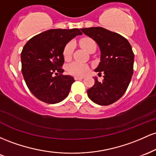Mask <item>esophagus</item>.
I'll return each instance as SVG.
<instances>
[{"label":"esophagus","mask_w":156,"mask_h":156,"mask_svg":"<svg viewBox=\"0 0 156 156\" xmlns=\"http://www.w3.org/2000/svg\"><path fill=\"white\" fill-rule=\"evenodd\" d=\"M84 78V77H79V76H76L75 77V79L76 80H81Z\"/></svg>","instance_id":"esophagus-1"}]
</instances>
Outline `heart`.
I'll return each instance as SVG.
<instances>
[{
	"label": "heart",
	"instance_id": "1",
	"mask_svg": "<svg viewBox=\"0 0 156 156\" xmlns=\"http://www.w3.org/2000/svg\"><path fill=\"white\" fill-rule=\"evenodd\" d=\"M80 44L85 51L89 52L92 49L95 48L96 44L94 41L91 38H83L80 40ZM74 43L73 42H69L66 44L64 49L63 55L65 59H69L72 56L73 51H74ZM89 70V67L87 64L82 63V62H73L67 66V71L70 74L76 76H83L87 74Z\"/></svg>",
	"mask_w": 156,
	"mask_h": 156
}]
</instances>
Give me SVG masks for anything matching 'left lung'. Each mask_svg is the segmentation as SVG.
I'll use <instances>...</instances> for the list:
<instances>
[{"mask_svg":"<svg viewBox=\"0 0 156 156\" xmlns=\"http://www.w3.org/2000/svg\"><path fill=\"white\" fill-rule=\"evenodd\" d=\"M96 42L101 51V61L94 69L103 72V81L94 77V85L87 90L91 101L101 105L117 101L128 89L133 73L134 54L128 40L119 34L101 27L80 28Z\"/></svg>","mask_w":156,"mask_h":156,"instance_id":"1","label":"left lung"}]
</instances>
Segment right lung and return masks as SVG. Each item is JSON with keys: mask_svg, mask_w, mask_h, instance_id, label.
<instances>
[{"mask_svg": "<svg viewBox=\"0 0 156 156\" xmlns=\"http://www.w3.org/2000/svg\"><path fill=\"white\" fill-rule=\"evenodd\" d=\"M81 34L78 28L51 29L25 44L21 53L23 76L28 88L39 101L55 104L67 97L75 80L62 75L64 49L71 39Z\"/></svg>", "mask_w": 156, "mask_h": 156, "instance_id": "add662e5", "label": "right lung"}]
</instances>
